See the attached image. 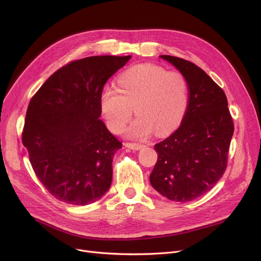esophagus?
Instances as JSON below:
<instances>
[{
    "label": "esophagus",
    "instance_id": "1",
    "mask_svg": "<svg viewBox=\"0 0 261 261\" xmlns=\"http://www.w3.org/2000/svg\"><path fill=\"white\" fill-rule=\"evenodd\" d=\"M125 146H126L127 148L132 149V150H141V149L144 147V145H141V144H134V143H126V144H125Z\"/></svg>",
    "mask_w": 261,
    "mask_h": 261
}]
</instances>
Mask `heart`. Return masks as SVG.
I'll use <instances>...</instances> for the list:
<instances>
[{
  "instance_id": "obj_1",
  "label": "heart",
  "mask_w": 261,
  "mask_h": 261,
  "mask_svg": "<svg viewBox=\"0 0 261 261\" xmlns=\"http://www.w3.org/2000/svg\"><path fill=\"white\" fill-rule=\"evenodd\" d=\"M188 98V85L181 73L167 72L155 64H140L118 77L117 90H103L100 106L110 130L115 133L126 127L134 109L138 118L126 135L144 140L154 130L158 135H165L179 126L187 111Z\"/></svg>"
}]
</instances>
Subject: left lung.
Masks as SVG:
<instances>
[{
  "mask_svg": "<svg viewBox=\"0 0 261 261\" xmlns=\"http://www.w3.org/2000/svg\"><path fill=\"white\" fill-rule=\"evenodd\" d=\"M186 79L188 107L181 125L154 146L158 161L150 183L175 202L193 201L221 179L234 125L223 90L199 66L182 58L161 55Z\"/></svg>",
  "mask_w": 261,
  "mask_h": 261,
  "instance_id": "8db88e82",
  "label": "left lung"
}]
</instances>
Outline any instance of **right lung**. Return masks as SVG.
I'll list each match as a JSON object with an SVG mask.
<instances>
[{
	"instance_id": "1",
	"label": "right lung",
	"mask_w": 261,
	"mask_h": 261,
	"mask_svg": "<svg viewBox=\"0 0 261 261\" xmlns=\"http://www.w3.org/2000/svg\"><path fill=\"white\" fill-rule=\"evenodd\" d=\"M131 56H93L59 68L27 108L22 142L40 182L72 205L100 199L112 183L113 155L121 143L101 115L107 80Z\"/></svg>"
}]
</instances>
